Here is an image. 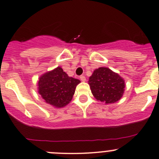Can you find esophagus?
Segmentation results:
<instances>
[{
    "mask_svg": "<svg viewBox=\"0 0 159 159\" xmlns=\"http://www.w3.org/2000/svg\"><path fill=\"white\" fill-rule=\"evenodd\" d=\"M80 80L84 82V81H86V78H85V76H84V75H81V76H80Z\"/></svg>",
    "mask_w": 159,
    "mask_h": 159,
    "instance_id": "1",
    "label": "esophagus"
}]
</instances>
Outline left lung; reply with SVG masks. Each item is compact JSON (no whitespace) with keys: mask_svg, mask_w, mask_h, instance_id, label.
Returning a JSON list of instances; mask_svg holds the SVG:
<instances>
[{"mask_svg":"<svg viewBox=\"0 0 159 159\" xmlns=\"http://www.w3.org/2000/svg\"><path fill=\"white\" fill-rule=\"evenodd\" d=\"M88 84L93 97L105 103L120 101L124 93V80L117 73L105 67L93 71Z\"/></svg>","mask_w":159,"mask_h":159,"instance_id":"left-lung-1","label":"left lung"}]
</instances>
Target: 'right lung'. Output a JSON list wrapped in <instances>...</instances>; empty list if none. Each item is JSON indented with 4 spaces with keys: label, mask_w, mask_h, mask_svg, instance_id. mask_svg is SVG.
<instances>
[{
    "label": "right lung",
    "mask_w": 159,
    "mask_h": 159,
    "mask_svg": "<svg viewBox=\"0 0 159 159\" xmlns=\"http://www.w3.org/2000/svg\"><path fill=\"white\" fill-rule=\"evenodd\" d=\"M80 82L78 79L68 76L61 67H57L39 78L38 91L46 103L55 107H63L71 101Z\"/></svg>",
    "instance_id": "add662e5"
}]
</instances>
